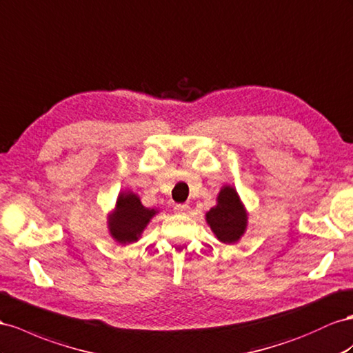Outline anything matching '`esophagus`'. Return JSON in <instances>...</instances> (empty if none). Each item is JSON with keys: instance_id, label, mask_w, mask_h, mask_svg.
<instances>
[{"instance_id": "1", "label": "esophagus", "mask_w": 353, "mask_h": 353, "mask_svg": "<svg viewBox=\"0 0 353 353\" xmlns=\"http://www.w3.org/2000/svg\"><path fill=\"white\" fill-rule=\"evenodd\" d=\"M188 209H190V206H188V205H185V203L175 205V211H176L178 214H187V212H188Z\"/></svg>"}]
</instances>
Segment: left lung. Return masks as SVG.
Returning a JSON list of instances; mask_svg holds the SVG:
<instances>
[{
  "mask_svg": "<svg viewBox=\"0 0 353 353\" xmlns=\"http://www.w3.org/2000/svg\"><path fill=\"white\" fill-rule=\"evenodd\" d=\"M206 223L223 243H236L243 236L248 214L239 194L232 185H224L216 197V205L206 212Z\"/></svg>",
  "mask_w": 353,
  "mask_h": 353,
  "instance_id": "left-lung-1",
  "label": "left lung"
}]
</instances>
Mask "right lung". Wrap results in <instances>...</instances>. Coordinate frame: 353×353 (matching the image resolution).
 I'll return each mask as SVG.
<instances>
[{
  "label": "right lung",
  "mask_w": 353,
  "mask_h": 353,
  "mask_svg": "<svg viewBox=\"0 0 353 353\" xmlns=\"http://www.w3.org/2000/svg\"><path fill=\"white\" fill-rule=\"evenodd\" d=\"M156 214V209L145 208L141 203L138 194L132 192L120 193L116 209L108 216L110 234L121 245L137 242Z\"/></svg>",
  "instance_id": "1"
}]
</instances>
